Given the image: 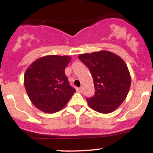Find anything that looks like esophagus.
Listing matches in <instances>:
<instances>
[{"label":"esophagus","instance_id":"obj_1","mask_svg":"<svg viewBox=\"0 0 153 153\" xmlns=\"http://www.w3.org/2000/svg\"><path fill=\"white\" fill-rule=\"evenodd\" d=\"M76 90H77V92H78V93H82V88H77Z\"/></svg>","mask_w":153,"mask_h":153}]
</instances>
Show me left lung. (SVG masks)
Here are the masks:
<instances>
[{"mask_svg": "<svg viewBox=\"0 0 153 153\" xmlns=\"http://www.w3.org/2000/svg\"><path fill=\"white\" fill-rule=\"evenodd\" d=\"M78 58L89 68L94 79L95 95L86 99L89 106L102 114L117 109L125 100L131 85L126 63L108 51L81 54Z\"/></svg>", "mask_w": 153, "mask_h": 153, "instance_id": "left-lung-1", "label": "left lung"}]
</instances>
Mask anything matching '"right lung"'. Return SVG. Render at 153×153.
I'll return each instance as SVG.
<instances>
[{
	"label": "right lung",
	"instance_id": "add662e5",
	"mask_svg": "<svg viewBox=\"0 0 153 153\" xmlns=\"http://www.w3.org/2000/svg\"><path fill=\"white\" fill-rule=\"evenodd\" d=\"M71 59L70 56H45L31 63L26 71V93L42 111L52 114L61 110L76 91L65 74Z\"/></svg>",
	"mask_w": 153,
	"mask_h": 153
}]
</instances>
